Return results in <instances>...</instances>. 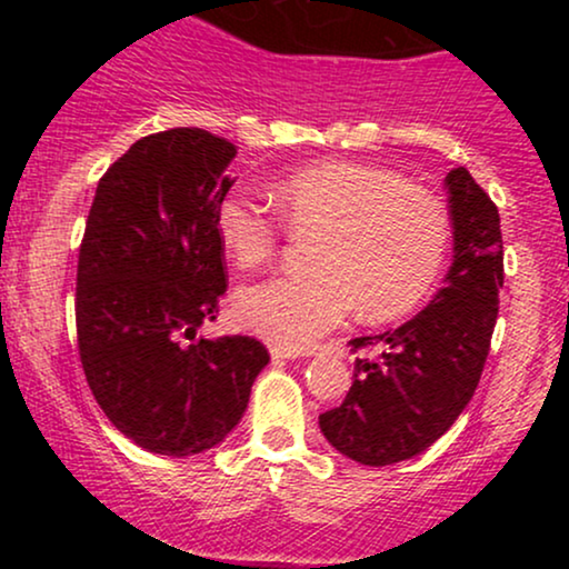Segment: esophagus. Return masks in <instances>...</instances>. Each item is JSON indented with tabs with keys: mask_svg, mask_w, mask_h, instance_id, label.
<instances>
[{
	"mask_svg": "<svg viewBox=\"0 0 569 569\" xmlns=\"http://www.w3.org/2000/svg\"><path fill=\"white\" fill-rule=\"evenodd\" d=\"M270 356H272V361H293V358H299V352L289 350V348H280V345H272Z\"/></svg>",
	"mask_w": 569,
	"mask_h": 569,
	"instance_id": "obj_1",
	"label": "esophagus"
}]
</instances>
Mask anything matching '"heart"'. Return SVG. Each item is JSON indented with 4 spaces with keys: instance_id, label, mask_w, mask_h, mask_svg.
Masks as SVG:
<instances>
[{
    "instance_id": "heart-1",
    "label": "heart",
    "mask_w": 569,
    "mask_h": 569,
    "mask_svg": "<svg viewBox=\"0 0 569 569\" xmlns=\"http://www.w3.org/2000/svg\"><path fill=\"white\" fill-rule=\"evenodd\" d=\"M272 198L293 234L318 240L312 276L270 278L234 297L240 326L267 342L307 348L356 305L363 321H396L433 291L449 251L447 208L401 173L323 160L280 179ZM282 222L246 192L224 194L213 211L221 251L240 270L264 264L278 251Z\"/></svg>"
}]
</instances>
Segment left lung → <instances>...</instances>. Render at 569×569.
I'll return each mask as SVG.
<instances>
[{
  "label": "left lung",
  "mask_w": 569,
  "mask_h": 569,
  "mask_svg": "<svg viewBox=\"0 0 569 569\" xmlns=\"http://www.w3.org/2000/svg\"><path fill=\"white\" fill-rule=\"evenodd\" d=\"M452 217V267L426 310L398 329L356 337L380 358H356L352 385L318 426L361 466H393L426 452L471 401L498 321L502 289L500 213L466 168L443 179Z\"/></svg>",
  "instance_id": "obj_1"
}]
</instances>
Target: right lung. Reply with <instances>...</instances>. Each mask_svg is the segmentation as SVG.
I'll use <instances>...</instances> for the list:
<instances>
[{
	"label": "right lung",
	"instance_id": "add662e5",
	"mask_svg": "<svg viewBox=\"0 0 569 569\" xmlns=\"http://www.w3.org/2000/svg\"><path fill=\"white\" fill-rule=\"evenodd\" d=\"M234 143L200 128L143 136L98 181L77 264V342L109 422L141 449L200 455L227 439L270 352L198 337L227 291L213 211Z\"/></svg>",
	"mask_w": 569,
	"mask_h": 569
}]
</instances>
